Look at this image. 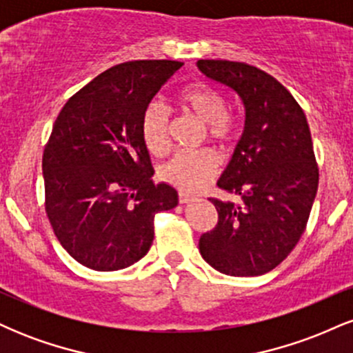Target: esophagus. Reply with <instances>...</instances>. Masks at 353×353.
<instances>
[{
	"mask_svg": "<svg viewBox=\"0 0 353 353\" xmlns=\"http://www.w3.org/2000/svg\"><path fill=\"white\" fill-rule=\"evenodd\" d=\"M196 197L190 196V194H185V192H179V202L181 204H189V202H192Z\"/></svg>",
	"mask_w": 353,
	"mask_h": 353,
	"instance_id": "1",
	"label": "esophagus"
}]
</instances>
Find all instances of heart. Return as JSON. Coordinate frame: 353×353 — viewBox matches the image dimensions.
<instances>
[{"label": "heart", "mask_w": 353, "mask_h": 353, "mask_svg": "<svg viewBox=\"0 0 353 353\" xmlns=\"http://www.w3.org/2000/svg\"><path fill=\"white\" fill-rule=\"evenodd\" d=\"M177 103L185 112L205 124L210 141L228 148L239 134L237 119L228 111V99L221 89L205 81L185 84L177 92ZM141 134L149 152L161 156L169 148V112L161 103L149 104L141 121ZM219 169L217 156L209 149L202 151H179L169 157L159 168V177L181 190H197L204 188L216 176Z\"/></svg>", "instance_id": "obj_1"}]
</instances>
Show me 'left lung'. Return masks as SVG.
<instances>
[{
	"mask_svg": "<svg viewBox=\"0 0 353 353\" xmlns=\"http://www.w3.org/2000/svg\"><path fill=\"white\" fill-rule=\"evenodd\" d=\"M205 76L237 92L244 134L217 185L239 204L210 199L217 225L199 239L204 261L222 274L255 277L275 269L305 230L319 188L310 129L294 96L259 68L199 59Z\"/></svg>",
	"mask_w": 353,
	"mask_h": 353,
	"instance_id": "8db88e82",
	"label": "left lung"
}]
</instances>
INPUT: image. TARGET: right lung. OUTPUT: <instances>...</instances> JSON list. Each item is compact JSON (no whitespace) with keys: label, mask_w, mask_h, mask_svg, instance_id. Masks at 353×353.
<instances>
[{"label":"right lung","mask_w":353,"mask_h":353,"mask_svg":"<svg viewBox=\"0 0 353 353\" xmlns=\"http://www.w3.org/2000/svg\"><path fill=\"white\" fill-rule=\"evenodd\" d=\"M184 63L116 64L64 104L43 152L44 209L61 245L99 272L143 259L154 216L177 205V190L154 184L141 121L161 86Z\"/></svg>","instance_id":"add662e5"}]
</instances>
